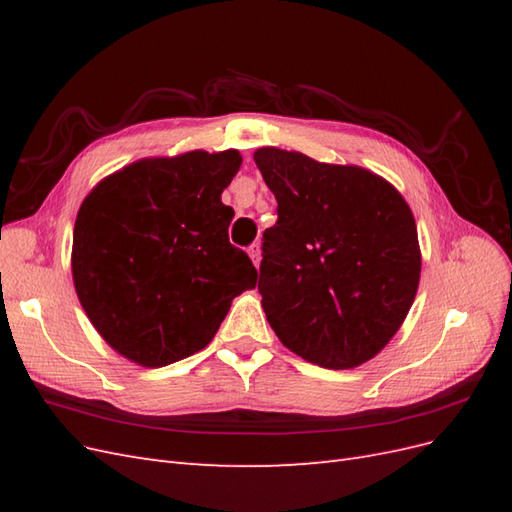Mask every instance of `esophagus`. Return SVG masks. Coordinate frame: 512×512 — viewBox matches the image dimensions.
Here are the masks:
<instances>
[{"label":"esophagus","instance_id":"1","mask_svg":"<svg viewBox=\"0 0 512 512\" xmlns=\"http://www.w3.org/2000/svg\"><path fill=\"white\" fill-rule=\"evenodd\" d=\"M247 254H250L252 262L258 267V265H260V245H258V243H252L250 247H247Z\"/></svg>","mask_w":512,"mask_h":512}]
</instances>
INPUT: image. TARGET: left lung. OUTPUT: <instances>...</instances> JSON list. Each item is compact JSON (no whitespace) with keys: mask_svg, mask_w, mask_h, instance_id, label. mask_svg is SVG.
<instances>
[{"mask_svg":"<svg viewBox=\"0 0 512 512\" xmlns=\"http://www.w3.org/2000/svg\"><path fill=\"white\" fill-rule=\"evenodd\" d=\"M254 162L277 200L258 275L271 329L320 367L374 359L404 324L421 280L404 196L367 168L299 151L262 147Z\"/></svg>","mask_w":512,"mask_h":512,"instance_id":"1","label":"left lung"}]
</instances>
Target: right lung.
<instances>
[{"label": "right lung", "instance_id": "1", "mask_svg": "<svg viewBox=\"0 0 512 512\" xmlns=\"http://www.w3.org/2000/svg\"><path fill=\"white\" fill-rule=\"evenodd\" d=\"M237 149L145 158L104 177L79 209L72 280L87 318L128 361L164 367L203 350L256 269L230 245L222 192Z\"/></svg>", "mask_w": 512, "mask_h": 512}]
</instances>
